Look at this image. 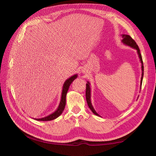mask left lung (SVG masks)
Segmentation results:
<instances>
[{
	"label": "left lung",
	"mask_w": 156,
	"mask_h": 156,
	"mask_svg": "<svg viewBox=\"0 0 156 156\" xmlns=\"http://www.w3.org/2000/svg\"><path fill=\"white\" fill-rule=\"evenodd\" d=\"M122 41L125 44L131 46V47L137 49L138 55H139V57H140V61H141V63L142 64V66H141L142 76H141V84H142V80H143V77H144V64H143V59H142V57H141V54L140 53V48H139L137 44H136V42L135 41L134 39L132 38L130 35H122ZM89 84H89V82H88V84H86V86H87V88H86V98H87V104L88 105L89 108H90V109L92 111V112H93L94 114H95L96 115L98 116V114L95 111V110L94 109L93 107H92V103H91V101H90V85H89Z\"/></svg>",
	"instance_id": "left-lung-1"
}]
</instances>
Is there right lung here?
I'll list each match as a JSON object with an SVG mask.
<instances>
[{"label": "right lung", "mask_w": 156, "mask_h": 156, "mask_svg": "<svg viewBox=\"0 0 156 156\" xmlns=\"http://www.w3.org/2000/svg\"><path fill=\"white\" fill-rule=\"evenodd\" d=\"M77 78V75H74L72 76V77L68 79L65 82V83L63 86V90H62V98H61V101L60 104H59V107L57 110H56L54 113L48 115V117H45L41 119H35V120L37 121H51L54 120V119L58 117L59 115H60L63 111L64 110L65 106H66V94H67V92L69 89V86H70L72 82L74 81L75 79Z\"/></svg>", "instance_id": "1"}]
</instances>
